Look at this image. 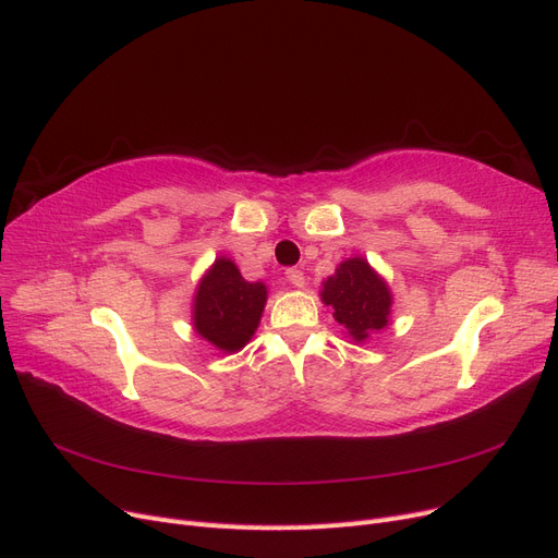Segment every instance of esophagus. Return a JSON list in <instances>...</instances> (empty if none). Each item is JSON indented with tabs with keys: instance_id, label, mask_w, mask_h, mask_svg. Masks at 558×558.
<instances>
[{
	"instance_id": "34e87169",
	"label": "esophagus",
	"mask_w": 558,
	"mask_h": 558,
	"mask_svg": "<svg viewBox=\"0 0 558 558\" xmlns=\"http://www.w3.org/2000/svg\"><path fill=\"white\" fill-rule=\"evenodd\" d=\"M287 280H290L294 287H303L305 284V276L299 268H287Z\"/></svg>"
}]
</instances>
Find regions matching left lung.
<instances>
[{
	"mask_svg": "<svg viewBox=\"0 0 558 558\" xmlns=\"http://www.w3.org/2000/svg\"><path fill=\"white\" fill-rule=\"evenodd\" d=\"M319 294L333 311L338 325H343L356 343L387 327L391 292L364 257H350L340 264L336 274L322 282Z\"/></svg>",
	"mask_w": 558,
	"mask_h": 558,
	"instance_id": "left-lung-1",
	"label": "left lung"
}]
</instances>
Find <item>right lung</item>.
Listing matches in <instances>:
<instances>
[{
	"label": "right lung",
	"instance_id": "1",
	"mask_svg": "<svg viewBox=\"0 0 558 558\" xmlns=\"http://www.w3.org/2000/svg\"><path fill=\"white\" fill-rule=\"evenodd\" d=\"M266 305V284L247 282L231 259L218 257L196 287L194 331L222 352H239L255 336Z\"/></svg>",
	"mask_w": 558,
	"mask_h": 558
}]
</instances>
